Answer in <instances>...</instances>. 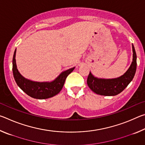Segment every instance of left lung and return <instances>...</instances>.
Masks as SVG:
<instances>
[{"label":"left lung","mask_w":145,"mask_h":145,"mask_svg":"<svg viewBox=\"0 0 145 145\" xmlns=\"http://www.w3.org/2000/svg\"><path fill=\"white\" fill-rule=\"evenodd\" d=\"M133 59L127 72L120 77L115 78H99L91 73L88 77L87 84L93 92L104 96H115L125 89L134 77L137 67V56L134 45H132Z\"/></svg>","instance_id":"obj_1"}]
</instances>
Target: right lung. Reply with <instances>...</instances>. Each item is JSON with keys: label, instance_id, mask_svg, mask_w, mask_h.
I'll use <instances>...</instances> for the list:
<instances>
[{"label": "right lung", "instance_id": "1", "mask_svg": "<svg viewBox=\"0 0 145 145\" xmlns=\"http://www.w3.org/2000/svg\"><path fill=\"white\" fill-rule=\"evenodd\" d=\"M16 50L13 57V73L14 80L20 88L27 95L36 99H46L57 95L61 91L68 75L75 67L64 71L52 82H35L25 78L17 69L16 64Z\"/></svg>", "mask_w": 145, "mask_h": 145}]
</instances>
